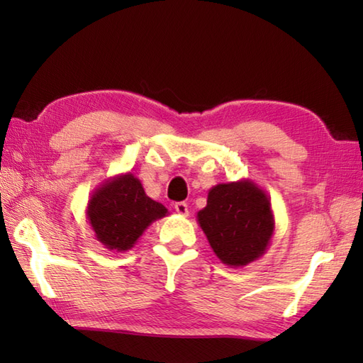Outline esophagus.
Wrapping results in <instances>:
<instances>
[{"mask_svg":"<svg viewBox=\"0 0 363 363\" xmlns=\"http://www.w3.org/2000/svg\"><path fill=\"white\" fill-rule=\"evenodd\" d=\"M174 211L181 215V217H187L189 215V206L186 203H176Z\"/></svg>","mask_w":363,"mask_h":363,"instance_id":"obj_1","label":"esophagus"}]
</instances>
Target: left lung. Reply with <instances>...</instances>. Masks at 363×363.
<instances>
[{"label":"left lung","instance_id":"left-lung-1","mask_svg":"<svg viewBox=\"0 0 363 363\" xmlns=\"http://www.w3.org/2000/svg\"><path fill=\"white\" fill-rule=\"evenodd\" d=\"M196 220L217 257L233 268L264 256L274 233L269 198L250 179L213 186Z\"/></svg>","mask_w":363,"mask_h":363}]
</instances>
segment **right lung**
<instances>
[{
	"label": "right lung",
	"mask_w": 363,
	"mask_h": 363,
	"mask_svg": "<svg viewBox=\"0 0 363 363\" xmlns=\"http://www.w3.org/2000/svg\"><path fill=\"white\" fill-rule=\"evenodd\" d=\"M86 215L104 248L125 252L152 221L167 217L168 209L145 194L140 179L133 173H123L109 177L94 190Z\"/></svg>",
	"instance_id": "add662e5"
}]
</instances>
